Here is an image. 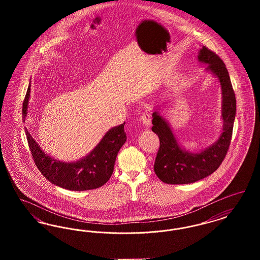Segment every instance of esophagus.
<instances>
[{"instance_id": "esophagus-1", "label": "esophagus", "mask_w": 260, "mask_h": 260, "mask_svg": "<svg viewBox=\"0 0 260 260\" xmlns=\"http://www.w3.org/2000/svg\"><path fill=\"white\" fill-rule=\"evenodd\" d=\"M141 122L146 127H149L151 125V115L148 112H144L141 116Z\"/></svg>"}]
</instances>
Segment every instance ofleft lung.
Instances as JSON below:
<instances>
[{"instance_id":"left-lung-1","label":"left lung","mask_w":260,"mask_h":260,"mask_svg":"<svg viewBox=\"0 0 260 260\" xmlns=\"http://www.w3.org/2000/svg\"><path fill=\"white\" fill-rule=\"evenodd\" d=\"M198 61L207 64V72L217 78L221 88L222 132L219 137L207 148L192 152L183 148L168 121L162 118L159 108L152 117V131L159 136L158 151L154 171L162 182L168 184H189L214 173L222 162L229 148L236 116L235 93L229 73L220 57L206 47L198 51Z\"/></svg>"}]
</instances>
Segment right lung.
<instances>
[{
    "mask_svg": "<svg viewBox=\"0 0 260 260\" xmlns=\"http://www.w3.org/2000/svg\"><path fill=\"white\" fill-rule=\"evenodd\" d=\"M30 85L22 106L23 122L28 113ZM124 124L110 128L84 158L76 161H62L51 158L30 135L25 127L29 148L39 171L54 185L71 191H86L104 185L111 177L115 161L126 136Z\"/></svg>",
    "mask_w": 260,
    "mask_h": 260,
    "instance_id": "obj_1",
    "label": "right lung"
}]
</instances>
